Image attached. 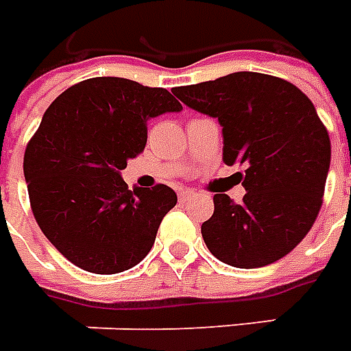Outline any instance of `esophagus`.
Masks as SVG:
<instances>
[{
    "instance_id": "esophagus-1",
    "label": "esophagus",
    "mask_w": 351,
    "mask_h": 351,
    "mask_svg": "<svg viewBox=\"0 0 351 351\" xmlns=\"http://www.w3.org/2000/svg\"><path fill=\"white\" fill-rule=\"evenodd\" d=\"M193 197H195V193H193V191H188V189H182V191H178V199H180V202L189 201V199H193Z\"/></svg>"
}]
</instances>
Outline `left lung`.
Listing matches in <instances>:
<instances>
[{
    "label": "left lung",
    "mask_w": 351,
    "mask_h": 351,
    "mask_svg": "<svg viewBox=\"0 0 351 351\" xmlns=\"http://www.w3.org/2000/svg\"><path fill=\"white\" fill-rule=\"evenodd\" d=\"M186 106L223 126V162L245 165L240 204L214 195L201 232L210 253L234 268L274 264L316 221L328 178V128L307 95L281 77L234 72L176 87Z\"/></svg>",
    "instance_id": "left-lung-1"
}]
</instances>
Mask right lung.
Returning <instances> with one entry per match:
<instances>
[{
	"instance_id": "add662e5",
	"label": "right lung",
	"mask_w": 351,
	"mask_h": 351,
	"mask_svg": "<svg viewBox=\"0 0 351 351\" xmlns=\"http://www.w3.org/2000/svg\"><path fill=\"white\" fill-rule=\"evenodd\" d=\"M182 104L167 89L124 77L72 85L46 110L23 154L33 215L77 268L121 274L149 255L176 204L165 184L130 191L121 171L147 145V123Z\"/></svg>"
}]
</instances>
